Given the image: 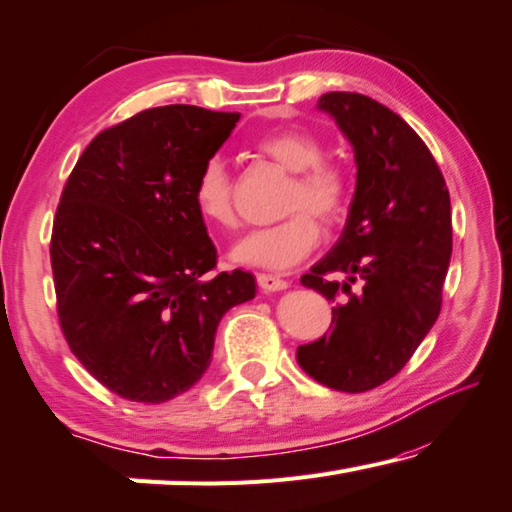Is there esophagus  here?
Instances as JSON below:
<instances>
[{
	"label": "esophagus",
	"instance_id": "1",
	"mask_svg": "<svg viewBox=\"0 0 512 512\" xmlns=\"http://www.w3.org/2000/svg\"><path fill=\"white\" fill-rule=\"evenodd\" d=\"M257 285L259 289H264L266 294H275V291H282L289 287L287 280L278 278V275H271V273H259L257 275Z\"/></svg>",
	"mask_w": 512,
	"mask_h": 512
}]
</instances>
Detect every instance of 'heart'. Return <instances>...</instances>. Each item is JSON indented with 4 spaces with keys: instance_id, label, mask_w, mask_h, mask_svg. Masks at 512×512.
I'll use <instances>...</instances> for the list:
<instances>
[{
    "instance_id": "heart-1",
    "label": "heart",
    "mask_w": 512,
    "mask_h": 512,
    "mask_svg": "<svg viewBox=\"0 0 512 512\" xmlns=\"http://www.w3.org/2000/svg\"><path fill=\"white\" fill-rule=\"evenodd\" d=\"M259 157L291 173L282 214L289 218L255 230L232 248L237 264L269 271H287L312 253L319 241V225H335L348 205L346 170L323 159V145L307 129H275L255 141ZM193 202L202 221L232 230L237 225L232 180L221 159H209L193 182Z\"/></svg>"
}]
</instances>
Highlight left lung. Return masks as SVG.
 <instances>
[{"instance_id":"obj_1","label":"left lung","mask_w":512,"mask_h":512,"mask_svg":"<svg viewBox=\"0 0 512 512\" xmlns=\"http://www.w3.org/2000/svg\"><path fill=\"white\" fill-rule=\"evenodd\" d=\"M316 107L351 143L358 175L342 237L300 278L335 303V328L298 346L296 358L321 385L358 394L396 376L437 321L451 262V200L431 150L399 113L339 91ZM328 272L347 280L330 283Z\"/></svg>"}]
</instances>
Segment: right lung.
Segmentation results:
<instances>
[{
  "label": "right lung",
  "instance_id": "obj_1",
  "mask_svg": "<svg viewBox=\"0 0 512 512\" xmlns=\"http://www.w3.org/2000/svg\"><path fill=\"white\" fill-rule=\"evenodd\" d=\"M239 118L191 104L136 113L95 136L61 193L50 248L61 330L127 401L164 403L196 385L223 314L257 294L253 273L209 275L216 248L193 202Z\"/></svg>",
  "mask_w": 512,
  "mask_h": 512
}]
</instances>
